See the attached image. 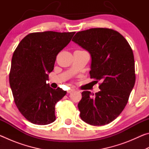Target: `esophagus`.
<instances>
[{
  "label": "esophagus",
  "mask_w": 149,
  "mask_h": 149,
  "mask_svg": "<svg viewBox=\"0 0 149 149\" xmlns=\"http://www.w3.org/2000/svg\"><path fill=\"white\" fill-rule=\"evenodd\" d=\"M75 89H73V88H72V89H69L68 91V93H72V91H74Z\"/></svg>",
  "instance_id": "esophagus-1"
}]
</instances>
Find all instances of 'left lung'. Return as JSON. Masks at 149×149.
Instances as JSON below:
<instances>
[{
	"label": "left lung",
	"instance_id": "left-lung-1",
	"mask_svg": "<svg viewBox=\"0 0 149 149\" xmlns=\"http://www.w3.org/2000/svg\"><path fill=\"white\" fill-rule=\"evenodd\" d=\"M72 41L91 56L90 76L100 81L95 95L82 92L78 103L80 117L90 125L108 124L127 104L135 82L133 50L120 33L108 28H91L77 32Z\"/></svg>",
	"mask_w": 149,
	"mask_h": 149
}]
</instances>
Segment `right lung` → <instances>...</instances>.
<instances>
[{"mask_svg": "<svg viewBox=\"0 0 149 149\" xmlns=\"http://www.w3.org/2000/svg\"><path fill=\"white\" fill-rule=\"evenodd\" d=\"M75 32L32 33L22 40L12 56L9 81L15 104L29 122L47 125L54 122L55 104L66 94L46 81L56 56Z\"/></svg>", "mask_w": 149, "mask_h": 149, "instance_id": "add662e5", "label": "right lung"}]
</instances>
